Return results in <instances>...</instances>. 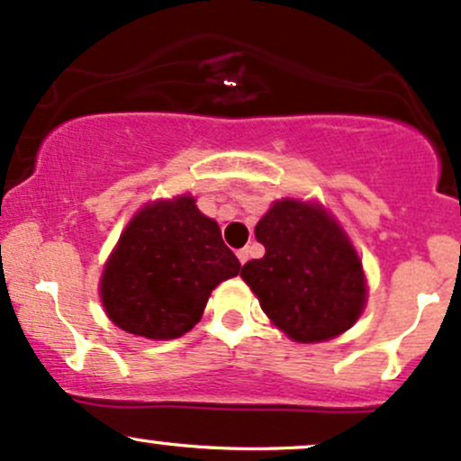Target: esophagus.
Instances as JSON below:
<instances>
[{
    "mask_svg": "<svg viewBox=\"0 0 461 461\" xmlns=\"http://www.w3.org/2000/svg\"><path fill=\"white\" fill-rule=\"evenodd\" d=\"M236 256H239L240 265H245V262L249 260V249H239V251H236Z\"/></svg>",
    "mask_w": 461,
    "mask_h": 461,
    "instance_id": "obj_1",
    "label": "esophagus"
}]
</instances>
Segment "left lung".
<instances>
[{
    "mask_svg": "<svg viewBox=\"0 0 461 461\" xmlns=\"http://www.w3.org/2000/svg\"><path fill=\"white\" fill-rule=\"evenodd\" d=\"M256 239L265 256L247 262L240 277L293 341H326L358 320L366 304L361 260L320 205L276 201Z\"/></svg>",
    "mask_w": 461,
    "mask_h": 461,
    "instance_id": "8db88e82",
    "label": "left lung"
}]
</instances>
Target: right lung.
I'll list each match as a JSON object with an SVG mask.
<instances>
[{
  "instance_id": "add662e5",
  "label": "right lung",
  "mask_w": 461,
  "mask_h": 461,
  "mask_svg": "<svg viewBox=\"0 0 461 461\" xmlns=\"http://www.w3.org/2000/svg\"><path fill=\"white\" fill-rule=\"evenodd\" d=\"M240 262L192 196L157 201L129 222L100 280L109 320L131 335L176 339L203 315L212 288Z\"/></svg>"
}]
</instances>
